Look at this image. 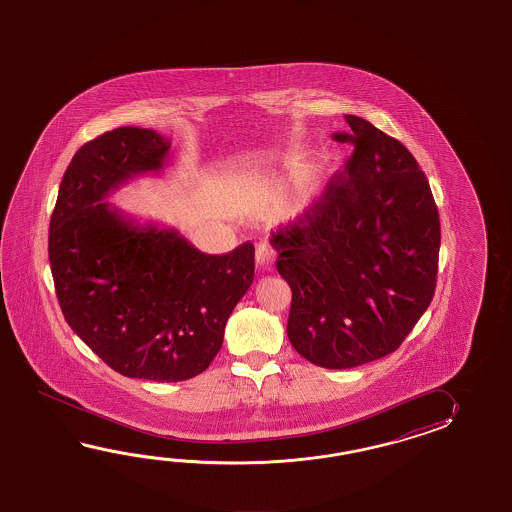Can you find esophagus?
Here are the masks:
<instances>
[{"mask_svg": "<svg viewBox=\"0 0 512 512\" xmlns=\"http://www.w3.org/2000/svg\"><path fill=\"white\" fill-rule=\"evenodd\" d=\"M274 258H276V252H274L269 243H258V247H256V263H258L260 269L271 271V267L274 265Z\"/></svg>", "mask_w": 512, "mask_h": 512, "instance_id": "esophagus-1", "label": "esophagus"}]
</instances>
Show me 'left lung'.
<instances>
[{
    "mask_svg": "<svg viewBox=\"0 0 512 512\" xmlns=\"http://www.w3.org/2000/svg\"><path fill=\"white\" fill-rule=\"evenodd\" d=\"M333 133L353 153L305 219L272 232L293 291L287 337L320 368L346 370L403 344L434 298L439 214L425 172L401 142L346 115Z\"/></svg>",
    "mask_w": 512,
    "mask_h": 512,
    "instance_id": "8db88e82",
    "label": "left lung"
}]
</instances>
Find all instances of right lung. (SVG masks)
Listing matches in <instances>:
<instances>
[{"label":"right lung","instance_id":"1","mask_svg":"<svg viewBox=\"0 0 512 512\" xmlns=\"http://www.w3.org/2000/svg\"><path fill=\"white\" fill-rule=\"evenodd\" d=\"M172 141L122 126L86 142L67 166L49 225V261L69 327L111 370L155 382L192 379L223 344L254 280V245L214 256L175 229L137 223L108 199L163 170Z\"/></svg>","mask_w":512,"mask_h":512}]
</instances>
